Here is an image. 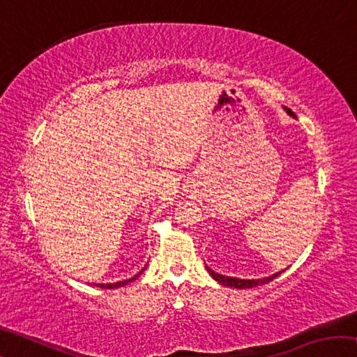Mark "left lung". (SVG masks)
Returning a JSON list of instances; mask_svg holds the SVG:
<instances>
[{
  "instance_id": "1",
  "label": "left lung",
  "mask_w": 357,
  "mask_h": 357,
  "mask_svg": "<svg viewBox=\"0 0 357 357\" xmlns=\"http://www.w3.org/2000/svg\"><path fill=\"white\" fill-rule=\"evenodd\" d=\"M287 112H288L289 114H291V112H289V110H287ZM206 269H208L209 275L213 277V279H214L215 282H219L220 285H223V287H231V288H239V289H245V288H253V287H257V285H263V283H268V282H271V280H274L275 277L280 274V273H275V274L269 275V277H264V279H252V280H247V279H236V277H228V275L217 274V273H214L213 269H209L208 266H206Z\"/></svg>"
}]
</instances>
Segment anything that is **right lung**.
Returning a JSON list of instances; mask_svg holds the SVG:
<instances>
[{
	"instance_id": "1",
	"label": "right lung",
	"mask_w": 357,
	"mask_h": 357,
	"mask_svg": "<svg viewBox=\"0 0 357 357\" xmlns=\"http://www.w3.org/2000/svg\"><path fill=\"white\" fill-rule=\"evenodd\" d=\"M144 268H146V266H144ZM144 268L140 271V273L138 274H135L134 277H130V279H126V280H121V282H114V283H98V285L96 287H100V288H107V289H112V288H119V287H124V285H128V283H130L132 280H135L137 277H140V274L143 273L144 271Z\"/></svg>"
}]
</instances>
